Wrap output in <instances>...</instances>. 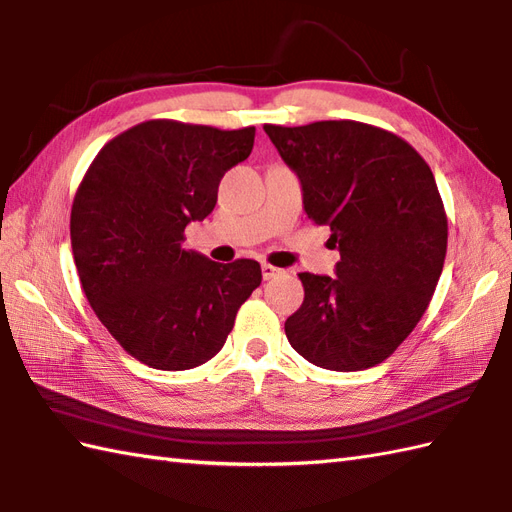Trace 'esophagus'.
I'll use <instances>...</instances> for the list:
<instances>
[{"label": "esophagus", "mask_w": 512, "mask_h": 512, "mask_svg": "<svg viewBox=\"0 0 512 512\" xmlns=\"http://www.w3.org/2000/svg\"><path fill=\"white\" fill-rule=\"evenodd\" d=\"M281 268H275V266H270V264H261V277H264V281H270V279H275L277 275H281Z\"/></svg>", "instance_id": "1"}]
</instances>
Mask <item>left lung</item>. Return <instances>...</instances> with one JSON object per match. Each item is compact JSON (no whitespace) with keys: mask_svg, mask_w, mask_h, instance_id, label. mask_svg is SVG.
Returning a JSON list of instances; mask_svg holds the SVG:
<instances>
[{"mask_svg":"<svg viewBox=\"0 0 512 512\" xmlns=\"http://www.w3.org/2000/svg\"><path fill=\"white\" fill-rule=\"evenodd\" d=\"M299 176L307 218L329 227L336 277L301 272L285 336L307 362L364 371L390 358L430 305L447 216L430 165L408 141L351 120L264 126Z\"/></svg>","mask_w":512,"mask_h":512,"instance_id":"1","label":"left lung"}]
</instances>
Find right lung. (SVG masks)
<instances>
[{"mask_svg": "<svg viewBox=\"0 0 512 512\" xmlns=\"http://www.w3.org/2000/svg\"><path fill=\"white\" fill-rule=\"evenodd\" d=\"M255 126L150 120L93 159L71 207V251L87 301L133 358L187 371L216 355L261 283L253 259L218 264L185 251V227L216 207L218 185L248 159Z\"/></svg>", "mask_w": 512, "mask_h": 512, "instance_id": "add662e5", "label": "right lung"}]
</instances>
